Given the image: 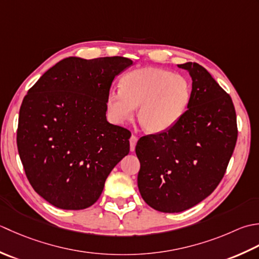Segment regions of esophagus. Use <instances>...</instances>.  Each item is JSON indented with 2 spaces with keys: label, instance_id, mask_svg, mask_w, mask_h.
Masks as SVG:
<instances>
[{
  "label": "esophagus",
  "instance_id": "esophagus-1",
  "mask_svg": "<svg viewBox=\"0 0 259 259\" xmlns=\"http://www.w3.org/2000/svg\"><path fill=\"white\" fill-rule=\"evenodd\" d=\"M136 143H137V137L135 135H132L131 139H130V147H131V151L132 152L135 150Z\"/></svg>",
  "mask_w": 259,
  "mask_h": 259
}]
</instances>
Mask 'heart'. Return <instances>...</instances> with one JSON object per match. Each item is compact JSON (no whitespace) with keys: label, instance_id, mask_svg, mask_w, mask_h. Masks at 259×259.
<instances>
[{"label":"heart","instance_id":"1","mask_svg":"<svg viewBox=\"0 0 259 259\" xmlns=\"http://www.w3.org/2000/svg\"><path fill=\"white\" fill-rule=\"evenodd\" d=\"M189 79L157 67H145L126 72L119 89H110L105 99L109 119L124 124L137 109V120L146 133H161L180 120L191 102Z\"/></svg>","mask_w":259,"mask_h":259}]
</instances>
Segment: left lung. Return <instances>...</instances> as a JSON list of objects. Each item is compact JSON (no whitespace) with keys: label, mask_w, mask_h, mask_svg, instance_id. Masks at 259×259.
I'll return each instance as SVG.
<instances>
[{"label":"left lung","mask_w":259,"mask_h":259,"mask_svg":"<svg viewBox=\"0 0 259 259\" xmlns=\"http://www.w3.org/2000/svg\"><path fill=\"white\" fill-rule=\"evenodd\" d=\"M192 79L189 108L163 133L141 137L137 186L142 198L161 212H181L217 188L236 145V112L230 96L202 66L178 65Z\"/></svg>","instance_id":"1"}]
</instances>
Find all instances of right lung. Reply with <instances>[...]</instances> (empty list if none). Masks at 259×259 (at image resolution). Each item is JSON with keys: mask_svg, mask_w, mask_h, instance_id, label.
I'll use <instances>...</instances> for the list:
<instances>
[{"mask_svg": "<svg viewBox=\"0 0 259 259\" xmlns=\"http://www.w3.org/2000/svg\"><path fill=\"white\" fill-rule=\"evenodd\" d=\"M132 65L124 57L66 58L24 97L19 155L34 191L55 207H91L128 154L131 133L107 122L105 99L114 78Z\"/></svg>", "mask_w": 259, "mask_h": 259, "instance_id": "obj_1", "label": "right lung"}]
</instances>
